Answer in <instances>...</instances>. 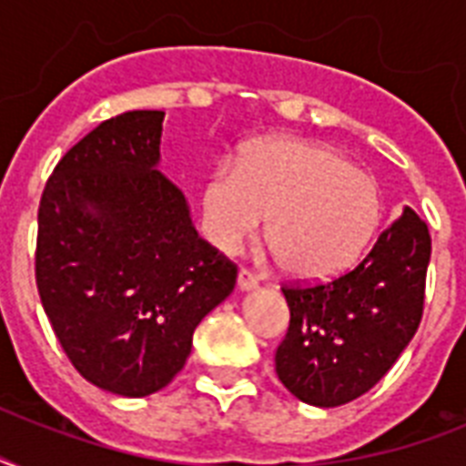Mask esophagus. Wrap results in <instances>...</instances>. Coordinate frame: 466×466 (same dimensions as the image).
I'll return each instance as SVG.
<instances>
[{
    "label": "esophagus",
    "mask_w": 466,
    "mask_h": 466,
    "mask_svg": "<svg viewBox=\"0 0 466 466\" xmlns=\"http://www.w3.org/2000/svg\"><path fill=\"white\" fill-rule=\"evenodd\" d=\"M237 288H239L241 292L256 290V288H258V280L254 278V273H248V270H239V276H237Z\"/></svg>",
    "instance_id": "1"
}]
</instances>
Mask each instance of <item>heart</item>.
Masks as SVG:
<instances>
[{"label":"heart","mask_w":466,"mask_h":466,"mask_svg":"<svg viewBox=\"0 0 466 466\" xmlns=\"http://www.w3.org/2000/svg\"><path fill=\"white\" fill-rule=\"evenodd\" d=\"M208 239L239 254L268 218L276 261L298 280H329L353 266L382 219L380 186L333 147L268 137L239 164L212 168L200 193Z\"/></svg>","instance_id":"heart-1"}]
</instances>
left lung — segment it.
Listing matches in <instances>:
<instances>
[{
  "mask_svg": "<svg viewBox=\"0 0 466 466\" xmlns=\"http://www.w3.org/2000/svg\"><path fill=\"white\" fill-rule=\"evenodd\" d=\"M431 234L404 208L355 268L329 283L283 288L290 329L278 380L305 404L331 409L372 390L420 324Z\"/></svg>",
  "mask_w": 466,
  "mask_h": 466,
  "instance_id": "8db88e82",
  "label": "left lung"
}]
</instances>
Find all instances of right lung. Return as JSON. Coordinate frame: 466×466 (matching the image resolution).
I'll return each mask as SVG.
<instances>
[{
    "instance_id": "1",
    "label": "right lung",
    "mask_w": 466,
    "mask_h": 466,
    "mask_svg": "<svg viewBox=\"0 0 466 466\" xmlns=\"http://www.w3.org/2000/svg\"><path fill=\"white\" fill-rule=\"evenodd\" d=\"M164 111L94 127L55 167L38 208L35 283L76 372L118 397L167 387L193 331L237 283L159 168Z\"/></svg>"
}]
</instances>
